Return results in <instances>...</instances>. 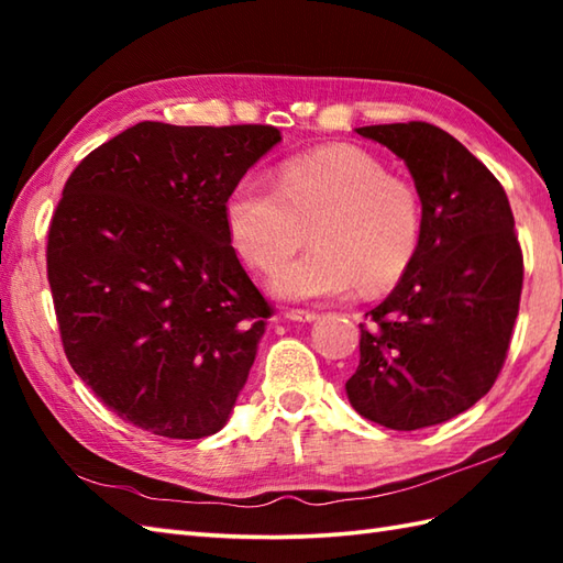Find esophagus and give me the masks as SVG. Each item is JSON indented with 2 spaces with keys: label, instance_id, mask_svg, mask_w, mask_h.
Instances as JSON below:
<instances>
[{
  "label": "esophagus",
  "instance_id": "1",
  "mask_svg": "<svg viewBox=\"0 0 563 563\" xmlns=\"http://www.w3.org/2000/svg\"><path fill=\"white\" fill-rule=\"evenodd\" d=\"M285 319L300 321V324H307V321H314L317 314H314V312H307V309H288V312H285Z\"/></svg>",
  "mask_w": 563,
  "mask_h": 563
}]
</instances>
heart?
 <instances>
[{
	"mask_svg": "<svg viewBox=\"0 0 563 563\" xmlns=\"http://www.w3.org/2000/svg\"><path fill=\"white\" fill-rule=\"evenodd\" d=\"M232 246L251 268L278 271L307 236L314 244L275 275L285 300H321L353 290L377 295L404 278L423 234V200L355 145L319 147L285 162L275 188L239 181L224 202Z\"/></svg>",
	"mask_w": 563,
	"mask_h": 563,
	"instance_id": "heart-1",
	"label": "heart"
}]
</instances>
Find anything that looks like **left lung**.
Segmentation results:
<instances>
[{"mask_svg":"<svg viewBox=\"0 0 563 563\" xmlns=\"http://www.w3.org/2000/svg\"><path fill=\"white\" fill-rule=\"evenodd\" d=\"M409 166L423 200L421 246L397 288L361 324L353 409L391 430L450 421L494 387L522 292V251L504 186L445 130L367 125Z\"/></svg>","mask_w":563,"mask_h":563,"instance_id":"8db88e82","label":"left lung"}]
</instances>
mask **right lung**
Returning a JSON list of instances; mask_svg holds the SVG:
<instances>
[{"label":"right lung","mask_w":563,"mask_h":563,"mask_svg":"<svg viewBox=\"0 0 563 563\" xmlns=\"http://www.w3.org/2000/svg\"><path fill=\"white\" fill-rule=\"evenodd\" d=\"M280 142L273 125L145 121L69 174L47 283L71 369L154 435L218 433L273 314L242 268L224 202Z\"/></svg>","instance_id":"obj_1"}]
</instances>
